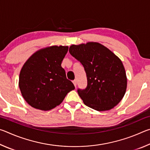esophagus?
<instances>
[{
    "label": "esophagus",
    "mask_w": 150,
    "mask_h": 150,
    "mask_svg": "<svg viewBox=\"0 0 150 150\" xmlns=\"http://www.w3.org/2000/svg\"><path fill=\"white\" fill-rule=\"evenodd\" d=\"M73 85H74L75 87H76V86H77V81H76V80L73 81Z\"/></svg>",
    "instance_id": "obj_1"
}]
</instances>
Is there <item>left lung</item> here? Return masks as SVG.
Here are the masks:
<instances>
[{"mask_svg":"<svg viewBox=\"0 0 150 150\" xmlns=\"http://www.w3.org/2000/svg\"><path fill=\"white\" fill-rule=\"evenodd\" d=\"M69 53L82 63L87 87L77 92L85 105L97 111L113 108L126 93L127 77L120 58L100 43L71 45Z\"/></svg>","mask_w":150,"mask_h":150,"instance_id":"obj_1","label":"left lung"}]
</instances>
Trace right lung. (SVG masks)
Wrapping results in <instances>:
<instances>
[{"label":"right lung","mask_w":150,"mask_h":150,"mask_svg":"<svg viewBox=\"0 0 150 150\" xmlns=\"http://www.w3.org/2000/svg\"><path fill=\"white\" fill-rule=\"evenodd\" d=\"M68 48L63 45L42 48L33 54L22 66L19 88L24 100L33 108L52 110L75 89L62 67Z\"/></svg>","instance_id":"obj_1"}]
</instances>
